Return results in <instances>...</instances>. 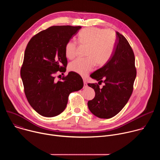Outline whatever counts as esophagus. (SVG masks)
Returning <instances> with one entry per match:
<instances>
[{
  "mask_svg": "<svg viewBox=\"0 0 160 160\" xmlns=\"http://www.w3.org/2000/svg\"><path fill=\"white\" fill-rule=\"evenodd\" d=\"M83 84H84V86H83L84 88H86V87L88 86V85H87V81H86V80H85V78H83Z\"/></svg>",
  "mask_w": 160,
  "mask_h": 160,
  "instance_id": "34e87169",
  "label": "esophagus"
}]
</instances>
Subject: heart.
Masks as SVG:
<instances>
[{
    "instance_id": "b5f03b06",
    "label": "heart",
    "mask_w": 160,
    "mask_h": 160,
    "mask_svg": "<svg viewBox=\"0 0 160 160\" xmlns=\"http://www.w3.org/2000/svg\"><path fill=\"white\" fill-rule=\"evenodd\" d=\"M80 44L88 46L86 59H77L70 63L69 70L81 76H86L96 64L104 66L112 56L115 44V34L111 30L90 27L82 30L78 35ZM65 55L69 59L77 55V43L68 41L65 45Z\"/></svg>"
}]
</instances>
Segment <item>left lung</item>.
Segmentation results:
<instances>
[{"label":"left lung","instance_id":"left-lung-1","mask_svg":"<svg viewBox=\"0 0 160 160\" xmlns=\"http://www.w3.org/2000/svg\"><path fill=\"white\" fill-rule=\"evenodd\" d=\"M115 48L109 60L90 77L105 85L102 88L97 83H88L94 88L95 98L88 101V107L93 115L100 118H111L123 108L133 92L136 77L135 56L125 38L116 32Z\"/></svg>","mask_w":160,"mask_h":160}]
</instances>
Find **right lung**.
Listing matches in <instances>:
<instances>
[{
  "label": "right lung",
  "instance_id": "right-lung-1",
  "mask_svg": "<svg viewBox=\"0 0 160 160\" xmlns=\"http://www.w3.org/2000/svg\"><path fill=\"white\" fill-rule=\"evenodd\" d=\"M80 28V26H53L41 31L28 43L21 77L29 104L43 117L61 114L70 94L83 86L82 77L73 72L58 81L55 80L58 72H66L65 45Z\"/></svg>",
  "mask_w": 160,
  "mask_h": 160
}]
</instances>
